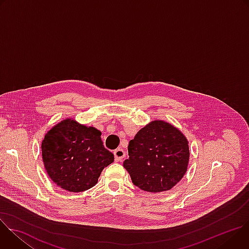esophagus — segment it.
Masks as SVG:
<instances>
[{"instance_id": "34e87169", "label": "esophagus", "mask_w": 249, "mask_h": 249, "mask_svg": "<svg viewBox=\"0 0 249 249\" xmlns=\"http://www.w3.org/2000/svg\"><path fill=\"white\" fill-rule=\"evenodd\" d=\"M113 154H114V157H115V160H116V161L122 160L124 159V157H125V152H124L122 149H120V148L116 149Z\"/></svg>"}]
</instances>
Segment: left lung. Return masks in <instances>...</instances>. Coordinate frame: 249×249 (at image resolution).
<instances>
[{
	"label": "left lung",
	"mask_w": 249,
	"mask_h": 249,
	"mask_svg": "<svg viewBox=\"0 0 249 249\" xmlns=\"http://www.w3.org/2000/svg\"><path fill=\"white\" fill-rule=\"evenodd\" d=\"M123 162L132 182L147 192H162L178 183L187 170L188 141L171 124L153 121L129 142Z\"/></svg>",
	"instance_id": "left-lung-1"
}]
</instances>
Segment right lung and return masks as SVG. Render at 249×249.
I'll return each instance as SVG.
<instances>
[{"label":"right lung","instance_id":"right-lung-1","mask_svg":"<svg viewBox=\"0 0 249 249\" xmlns=\"http://www.w3.org/2000/svg\"><path fill=\"white\" fill-rule=\"evenodd\" d=\"M101 132L66 119L54 126L41 144L45 169L52 181L70 192L94 186L104 167L114 161L106 150Z\"/></svg>","mask_w":249,"mask_h":249}]
</instances>
